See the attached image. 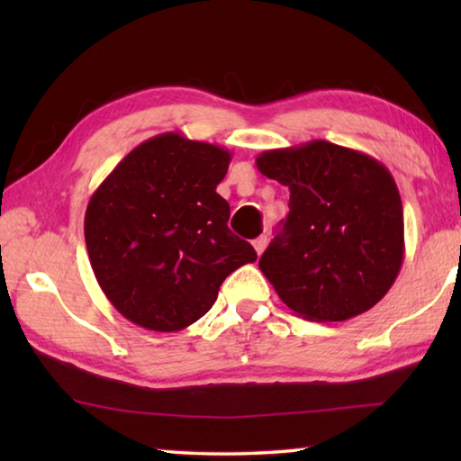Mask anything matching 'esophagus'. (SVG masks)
Masks as SVG:
<instances>
[{
	"mask_svg": "<svg viewBox=\"0 0 461 461\" xmlns=\"http://www.w3.org/2000/svg\"><path fill=\"white\" fill-rule=\"evenodd\" d=\"M252 244H254V249H256V254H262L264 252V249H267V244H268V238L267 236H260V238H256L254 241H252Z\"/></svg>",
	"mask_w": 461,
	"mask_h": 461,
	"instance_id": "1",
	"label": "esophagus"
}]
</instances>
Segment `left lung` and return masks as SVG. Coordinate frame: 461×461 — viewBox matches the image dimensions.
Listing matches in <instances>:
<instances>
[{"label": "left lung", "instance_id": "obj_1", "mask_svg": "<svg viewBox=\"0 0 461 461\" xmlns=\"http://www.w3.org/2000/svg\"><path fill=\"white\" fill-rule=\"evenodd\" d=\"M256 167L291 191L283 230L258 262L280 301L319 323L376 305L404 258L402 201L390 170L327 140L267 150Z\"/></svg>", "mask_w": 461, "mask_h": 461}]
</instances>
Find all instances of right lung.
Returning <instances> with one entry per match:
<instances>
[{
    "label": "right lung",
    "mask_w": 461,
    "mask_h": 461,
    "mask_svg": "<svg viewBox=\"0 0 461 461\" xmlns=\"http://www.w3.org/2000/svg\"><path fill=\"white\" fill-rule=\"evenodd\" d=\"M231 154L167 131L136 146L85 212L91 268L109 303L150 331H181L213 307L256 249L228 228L217 185Z\"/></svg>",
    "instance_id": "right-lung-1"
}]
</instances>
